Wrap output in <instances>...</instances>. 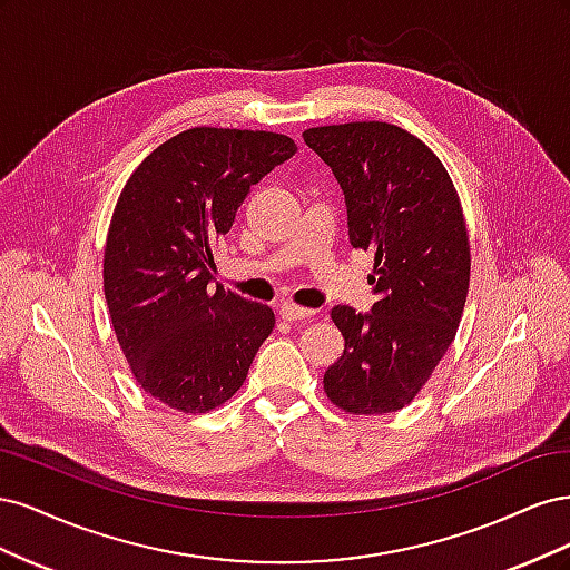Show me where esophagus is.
Listing matches in <instances>:
<instances>
[{"label":"esophagus","mask_w":570,"mask_h":570,"mask_svg":"<svg viewBox=\"0 0 570 570\" xmlns=\"http://www.w3.org/2000/svg\"><path fill=\"white\" fill-rule=\"evenodd\" d=\"M281 316L285 321H306V318H314L316 312L314 308H304V306H297L292 302H285V304H281Z\"/></svg>","instance_id":"34e87169"}]
</instances>
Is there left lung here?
Here are the masks:
<instances>
[{"label": "left lung", "mask_w": 570, "mask_h": 570, "mask_svg": "<svg viewBox=\"0 0 570 570\" xmlns=\"http://www.w3.org/2000/svg\"><path fill=\"white\" fill-rule=\"evenodd\" d=\"M304 142L333 168L354 249L373 254L371 314L335 306L342 356L323 390L354 416L413 402L456 335L471 281V245L456 187L438 154L383 120L318 126Z\"/></svg>", "instance_id": "obj_1"}]
</instances>
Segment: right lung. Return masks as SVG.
<instances>
[{"instance_id": "add662e5", "label": "right lung", "mask_w": 570, "mask_h": 570, "mask_svg": "<svg viewBox=\"0 0 570 570\" xmlns=\"http://www.w3.org/2000/svg\"><path fill=\"white\" fill-rule=\"evenodd\" d=\"M297 154L268 130L189 128L154 149L120 189L105 247V297L140 387L206 413L243 387L273 308L212 285L214 243L249 189Z\"/></svg>"}]
</instances>
